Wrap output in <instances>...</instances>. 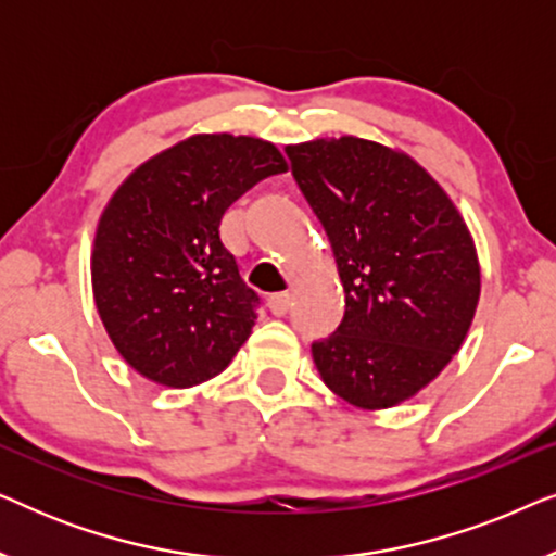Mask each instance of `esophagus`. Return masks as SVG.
<instances>
[{
	"label": "esophagus",
	"instance_id": "obj_1",
	"mask_svg": "<svg viewBox=\"0 0 556 556\" xmlns=\"http://www.w3.org/2000/svg\"><path fill=\"white\" fill-rule=\"evenodd\" d=\"M288 306H291V295L288 293H273L268 299V308L273 316H286Z\"/></svg>",
	"mask_w": 556,
	"mask_h": 556
}]
</instances>
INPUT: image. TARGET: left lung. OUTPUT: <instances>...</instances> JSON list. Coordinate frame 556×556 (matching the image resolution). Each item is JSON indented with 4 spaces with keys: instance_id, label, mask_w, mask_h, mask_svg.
Here are the masks:
<instances>
[{
    "instance_id": "obj_1",
    "label": "left lung",
    "mask_w": 556,
    "mask_h": 556,
    "mask_svg": "<svg viewBox=\"0 0 556 556\" xmlns=\"http://www.w3.org/2000/svg\"><path fill=\"white\" fill-rule=\"evenodd\" d=\"M286 154L346 293L344 321L311 346L318 375L359 409L402 405L447 367L473 324L481 265L466 219L400 149L341 136Z\"/></svg>"
}]
</instances>
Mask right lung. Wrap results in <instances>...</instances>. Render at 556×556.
<instances>
[{
    "label": "right lung",
    "instance_id": "1",
    "mask_svg": "<svg viewBox=\"0 0 556 556\" xmlns=\"http://www.w3.org/2000/svg\"><path fill=\"white\" fill-rule=\"evenodd\" d=\"M288 172L276 143L194 134L128 174L98 219L90 278L116 352L141 377L194 387L227 369L255 326L257 293L219 240L227 207Z\"/></svg>",
    "mask_w": 556,
    "mask_h": 556
}]
</instances>
